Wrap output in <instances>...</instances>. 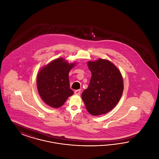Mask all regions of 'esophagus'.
<instances>
[{
	"label": "esophagus",
	"instance_id": "1",
	"mask_svg": "<svg viewBox=\"0 0 159 159\" xmlns=\"http://www.w3.org/2000/svg\"><path fill=\"white\" fill-rule=\"evenodd\" d=\"M75 94L76 95H80V89H78V90H76L75 91Z\"/></svg>",
	"mask_w": 159,
	"mask_h": 159
}]
</instances>
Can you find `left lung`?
<instances>
[{"instance_id": "obj_1", "label": "left lung", "mask_w": 159, "mask_h": 159, "mask_svg": "<svg viewBox=\"0 0 159 159\" xmlns=\"http://www.w3.org/2000/svg\"><path fill=\"white\" fill-rule=\"evenodd\" d=\"M87 64L92 77L82 98L91 115L105 114L113 110L121 98L123 77L119 68L109 60L98 59Z\"/></svg>"}]
</instances>
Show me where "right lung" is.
Returning <instances> with one entry per match:
<instances>
[{
  "mask_svg": "<svg viewBox=\"0 0 159 159\" xmlns=\"http://www.w3.org/2000/svg\"><path fill=\"white\" fill-rule=\"evenodd\" d=\"M76 62L63 58L52 61L40 69L37 76L38 93L46 104L54 108L62 106L74 92L70 88L68 74Z\"/></svg>",
  "mask_w": 159,
  "mask_h": 159,
  "instance_id": "add662e5",
  "label": "right lung"
}]
</instances>
